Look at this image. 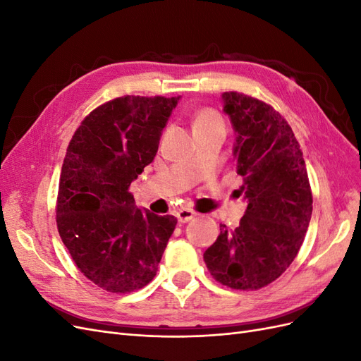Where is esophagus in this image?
Returning <instances> with one entry per match:
<instances>
[{
	"label": "esophagus",
	"mask_w": 361,
	"mask_h": 361,
	"mask_svg": "<svg viewBox=\"0 0 361 361\" xmlns=\"http://www.w3.org/2000/svg\"><path fill=\"white\" fill-rule=\"evenodd\" d=\"M176 216H178L179 223H188L190 220H192V218L195 216V212L191 211V209H179L176 212Z\"/></svg>",
	"instance_id": "34e87169"
}]
</instances>
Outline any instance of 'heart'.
<instances>
[{
    "instance_id": "obj_1",
    "label": "heart",
    "mask_w": 361,
    "mask_h": 361,
    "mask_svg": "<svg viewBox=\"0 0 361 361\" xmlns=\"http://www.w3.org/2000/svg\"><path fill=\"white\" fill-rule=\"evenodd\" d=\"M207 128H224L221 116L211 108H202L192 117V129L195 130L207 129Z\"/></svg>"
}]
</instances>
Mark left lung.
Listing matches in <instances>:
<instances>
[{
	"label": "left lung",
	"mask_w": 361,
	"mask_h": 361,
	"mask_svg": "<svg viewBox=\"0 0 361 361\" xmlns=\"http://www.w3.org/2000/svg\"><path fill=\"white\" fill-rule=\"evenodd\" d=\"M236 133L233 157L247 209L233 231L221 224L203 259L221 285L256 290L277 280L302 245L312 218V190L292 128L271 105L223 93Z\"/></svg>",
	"instance_id": "1"
}]
</instances>
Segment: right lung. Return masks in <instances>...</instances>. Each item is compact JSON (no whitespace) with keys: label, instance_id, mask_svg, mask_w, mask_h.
<instances>
[{"label":"right lung","instance_id":"1","mask_svg":"<svg viewBox=\"0 0 361 361\" xmlns=\"http://www.w3.org/2000/svg\"><path fill=\"white\" fill-rule=\"evenodd\" d=\"M179 97L123 96L87 116L61 167L57 227L82 274L126 293L154 280L178 220L135 206L133 180L154 161Z\"/></svg>","mask_w":361,"mask_h":361}]
</instances>
